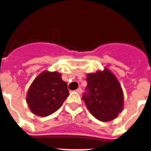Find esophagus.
Returning a JSON list of instances; mask_svg holds the SVG:
<instances>
[{
  "mask_svg": "<svg viewBox=\"0 0 151 151\" xmlns=\"http://www.w3.org/2000/svg\"><path fill=\"white\" fill-rule=\"evenodd\" d=\"M76 91L78 92L79 95H81V94H82V90L81 88H78L77 90H76Z\"/></svg>",
  "mask_w": 151,
  "mask_h": 151,
  "instance_id": "esophagus-1",
  "label": "esophagus"
}]
</instances>
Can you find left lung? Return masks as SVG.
Returning <instances> with one entry per match:
<instances>
[{"label": "left lung", "instance_id": "8db88e82", "mask_svg": "<svg viewBox=\"0 0 151 151\" xmlns=\"http://www.w3.org/2000/svg\"><path fill=\"white\" fill-rule=\"evenodd\" d=\"M87 93L83 95L89 111L101 121L116 118L124 108V93L116 77L104 68L86 74Z\"/></svg>", "mask_w": 151, "mask_h": 151}]
</instances>
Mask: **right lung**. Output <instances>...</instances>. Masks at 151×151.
Returning <instances> with one entry per match:
<instances>
[{"instance_id": "obj_1", "label": "right lung", "mask_w": 151, "mask_h": 151, "mask_svg": "<svg viewBox=\"0 0 151 151\" xmlns=\"http://www.w3.org/2000/svg\"><path fill=\"white\" fill-rule=\"evenodd\" d=\"M67 83L60 73L43 71L34 79L27 94V103L32 113L47 116L62 106L69 96Z\"/></svg>"}]
</instances>
